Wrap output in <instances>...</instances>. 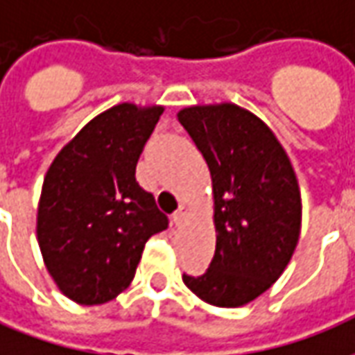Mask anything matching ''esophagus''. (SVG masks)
I'll return each mask as SVG.
<instances>
[{
    "instance_id": "1",
    "label": "esophagus",
    "mask_w": 355,
    "mask_h": 355,
    "mask_svg": "<svg viewBox=\"0 0 355 355\" xmlns=\"http://www.w3.org/2000/svg\"><path fill=\"white\" fill-rule=\"evenodd\" d=\"M186 218H188V209H186L184 205H182V207L178 209L177 213H175V215H173V223L177 224V226H180V224L184 223Z\"/></svg>"
}]
</instances>
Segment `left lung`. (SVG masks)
I'll return each mask as SVG.
<instances>
[{
    "mask_svg": "<svg viewBox=\"0 0 355 355\" xmlns=\"http://www.w3.org/2000/svg\"><path fill=\"white\" fill-rule=\"evenodd\" d=\"M177 117L207 162L216 232L207 272L182 282L207 304L238 308L270 289L297 249V175L272 129L238 104L188 106Z\"/></svg>",
    "mask_w": 355,
    "mask_h": 355,
    "instance_id": "1",
    "label": "left lung"
}]
</instances>
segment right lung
<instances>
[{
	"instance_id": "add662e5",
	"label": "right lung",
	"mask_w": 355,
	"mask_h": 355,
	"mask_svg": "<svg viewBox=\"0 0 355 355\" xmlns=\"http://www.w3.org/2000/svg\"><path fill=\"white\" fill-rule=\"evenodd\" d=\"M163 106L121 102L93 117L43 178L37 243L60 293L104 304L131 285L146 241L167 228L154 196L135 178Z\"/></svg>"
}]
</instances>
